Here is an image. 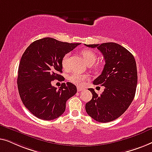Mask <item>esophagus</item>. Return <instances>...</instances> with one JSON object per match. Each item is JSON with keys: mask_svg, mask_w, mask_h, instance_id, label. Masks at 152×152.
Instances as JSON below:
<instances>
[{"mask_svg": "<svg viewBox=\"0 0 152 152\" xmlns=\"http://www.w3.org/2000/svg\"><path fill=\"white\" fill-rule=\"evenodd\" d=\"M83 89H84L82 88V87H77V91H83Z\"/></svg>", "mask_w": 152, "mask_h": 152, "instance_id": "obj_1", "label": "esophagus"}]
</instances>
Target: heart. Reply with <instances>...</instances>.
Wrapping results in <instances>:
<instances>
[{
	"label": "heart",
	"instance_id": "1",
	"mask_svg": "<svg viewBox=\"0 0 152 152\" xmlns=\"http://www.w3.org/2000/svg\"><path fill=\"white\" fill-rule=\"evenodd\" d=\"M81 54H82L83 58H84L85 61L86 62L87 64L89 63H94L96 59V55L93 51L89 50H85L81 52ZM69 54L67 53L65 55H64L61 61V65L64 69H67L68 67V60H69ZM69 80L70 82L75 84L78 86H83L85 84V82L89 80V76L85 74H83L78 72H74V73L72 74L71 75L69 76Z\"/></svg>",
	"mask_w": 152,
	"mask_h": 152
}]
</instances>
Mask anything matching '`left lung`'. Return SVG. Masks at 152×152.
Here are the masks:
<instances>
[{"instance_id": "left-lung-1", "label": "left lung", "mask_w": 152, "mask_h": 152, "mask_svg": "<svg viewBox=\"0 0 152 152\" xmlns=\"http://www.w3.org/2000/svg\"><path fill=\"white\" fill-rule=\"evenodd\" d=\"M96 48L103 55L105 65L94 85L104 87L98 96L92 88L88 89L92 98L85 104L89 116L100 123L114 121L127 110L135 96L138 76L134 56L115 42L85 45Z\"/></svg>"}]
</instances>
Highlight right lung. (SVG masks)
Returning a JSON list of instances; mask_svg holds the SVG:
<instances>
[{
    "mask_svg": "<svg viewBox=\"0 0 152 152\" xmlns=\"http://www.w3.org/2000/svg\"><path fill=\"white\" fill-rule=\"evenodd\" d=\"M78 45L44 38L33 42L23 53L18 71V92L25 107L37 118H58L65 111L67 100L77 92L71 83H62L57 89L52 82L63 80L58 74L63 72L62 58Z\"/></svg>",
    "mask_w": 152,
    "mask_h": 152,
    "instance_id": "right-lung-1",
    "label": "right lung"
}]
</instances>
